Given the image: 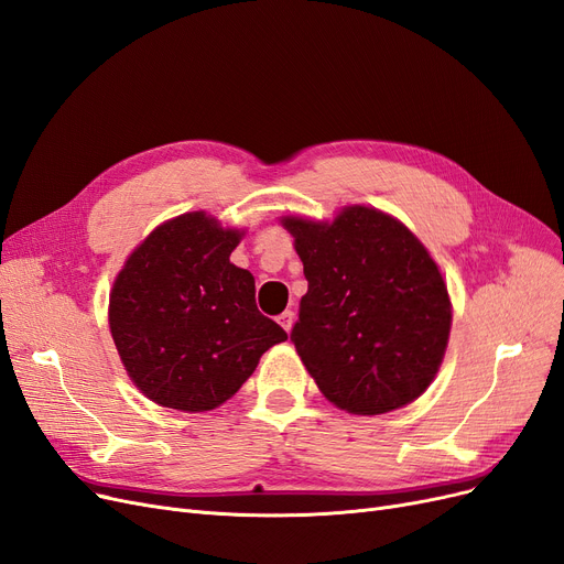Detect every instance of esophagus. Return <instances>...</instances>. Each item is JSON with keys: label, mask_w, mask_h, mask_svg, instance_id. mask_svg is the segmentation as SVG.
<instances>
[{"label": "esophagus", "mask_w": 564, "mask_h": 564, "mask_svg": "<svg viewBox=\"0 0 564 564\" xmlns=\"http://www.w3.org/2000/svg\"><path fill=\"white\" fill-rule=\"evenodd\" d=\"M278 322L282 324L284 332H291V326H294V313H291V310H284V313L278 317Z\"/></svg>", "instance_id": "obj_1"}]
</instances>
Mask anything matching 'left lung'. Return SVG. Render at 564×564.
I'll return each mask as SVG.
<instances>
[{
    "mask_svg": "<svg viewBox=\"0 0 564 564\" xmlns=\"http://www.w3.org/2000/svg\"><path fill=\"white\" fill-rule=\"evenodd\" d=\"M307 294L291 343L322 394L355 415L417 399L451 336V299L436 263L403 224L345 207L334 224L286 217Z\"/></svg>",
    "mask_w": 564,
    "mask_h": 564,
    "instance_id": "obj_1",
    "label": "left lung"
}]
</instances>
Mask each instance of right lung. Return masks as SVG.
<instances>
[{
	"label": "right lung",
	"instance_id": "1",
	"mask_svg": "<svg viewBox=\"0 0 564 564\" xmlns=\"http://www.w3.org/2000/svg\"><path fill=\"white\" fill-rule=\"evenodd\" d=\"M240 230L205 212L132 251L109 296V326L132 382L165 408L203 413L236 394L284 328L259 313L254 278L230 263Z\"/></svg>",
	"mask_w": 564,
	"mask_h": 564
}]
</instances>
